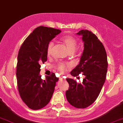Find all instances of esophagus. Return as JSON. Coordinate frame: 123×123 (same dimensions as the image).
I'll use <instances>...</instances> for the list:
<instances>
[{"instance_id":"1","label":"esophagus","mask_w":123,"mask_h":123,"mask_svg":"<svg viewBox=\"0 0 123 123\" xmlns=\"http://www.w3.org/2000/svg\"><path fill=\"white\" fill-rule=\"evenodd\" d=\"M60 80H65L63 79V78H60Z\"/></svg>"}]
</instances>
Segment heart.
I'll use <instances>...</instances> for the list:
<instances>
[{
  "label": "heart",
  "mask_w": 123,
  "mask_h": 123,
  "mask_svg": "<svg viewBox=\"0 0 123 123\" xmlns=\"http://www.w3.org/2000/svg\"><path fill=\"white\" fill-rule=\"evenodd\" d=\"M60 41L63 45L66 47L69 53H74L78 47V42L74 37L72 36L67 35L62 37L60 39ZM53 47V43L52 42L49 43L47 46V54L48 55H50L51 54L52 48ZM69 66L65 63H60L57 66V69L61 73H64L66 71Z\"/></svg>",
  "instance_id": "1"
}]
</instances>
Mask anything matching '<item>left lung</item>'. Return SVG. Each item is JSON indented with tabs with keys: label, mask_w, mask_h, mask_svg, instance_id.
<instances>
[{
	"label": "left lung",
	"mask_w": 123,
	"mask_h": 123,
	"mask_svg": "<svg viewBox=\"0 0 123 123\" xmlns=\"http://www.w3.org/2000/svg\"><path fill=\"white\" fill-rule=\"evenodd\" d=\"M76 34L82 36L84 50L79 63L70 74L76 76L82 72L85 78L81 83L67 78L69 89L66 96L74 107L84 109L96 101L104 86L107 71V54L102 43L91 31L81 30Z\"/></svg>",
	"instance_id": "left-lung-1"
}]
</instances>
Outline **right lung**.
<instances>
[{
	"label": "right lung",
	"instance_id": "1",
	"mask_svg": "<svg viewBox=\"0 0 123 123\" xmlns=\"http://www.w3.org/2000/svg\"><path fill=\"white\" fill-rule=\"evenodd\" d=\"M61 32L39 26L25 39L17 57L18 89L21 99L31 109H42L49 102L58 78L55 73L41 78L40 65L47 60V49L50 41Z\"/></svg>",
	"mask_w": 123,
	"mask_h": 123
}]
</instances>
